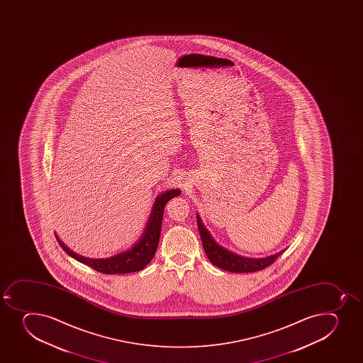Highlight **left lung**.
<instances>
[{
	"label": "left lung",
	"mask_w": 363,
	"mask_h": 363,
	"mask_svg": "<svg viewBox=\"0 0 363 363\" xmlns=\"http://www.w3.org/2000/svg\"><path fill=\"white\" fill-rule=\"evenodd\" d=\"M196 220H198V228L200 235H201L203 250L208 257L209 262H212L213 265L218 266L219 269H225V271L239 273L255 272L259 269H265L266 266L271 265L274 262V259L286 250L285 248L283 251L277 252L274 255L262 257V258H250V257L237 255L214 240V238L206 228L199 214H196Z\"/></svg>",
	"instance_id": "obj_1"
}]
</instances>
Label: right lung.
<instances>
[{"label":"right lung","instance_id":"add662e5","mask_svg":"<svg viewBox=\"0 0 363 363\" xmlns=\"http://www.w3.org/2000/svg\"><path fill=\"white\" fill-rule=\"evenodd\" d=\"M181 194L179 189H167L162 191L155 200L154 206L151 208L150 216L147 219V225L144 228L142 237L137 242L131 246L129 250L119 252L117 255H111L108 258L94 259L87 258L83 255L73 252L67 247L60 238H57V242L62 246V250L73 259L83 262L85 265L90 266L98 272L105 274H123V273L138 272L154 258L156 250H157L158 240L161 235L162 219L164 213L165 203L170 199L179 196Z\"/></svg>","mask_w":363,"mask_h":363}]
</instances>
